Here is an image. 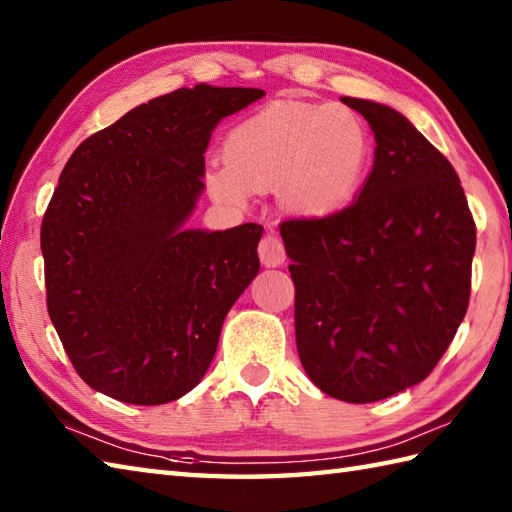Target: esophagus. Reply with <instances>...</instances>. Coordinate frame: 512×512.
<instances>
[{"mask_svg": "<svg viewBox=\"0 0 512 512\" xmlns=\"http://www.w3.org/2000/svg\"><path fill=\"white\" fill-rule=\"evenodd\" d=\"M257 253L259 259H262V264L268 268H277L286 262V248L277 235H264L262 242H259Z\"/></svg>", "mask_w": 512, "mask_h": 512, "instance_id": "obj_1", "label": "esophagus"}]
</instances>
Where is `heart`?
Segmentation results:
<instances>
[{
	"instance_id": "heart-1",
	"label": "heart",
	"mask_w": 512,
	"mask_h": 512,
	"mask_svg": "<svg viewBox=\"0 0 512 512\" xmlns=\"http://www.w3.org/2000/svg\"><path fill=\"white\" fill-rule=\"evenodd\" d=\"M226 160L206 169V187L224 204H246L253 191L277 187L288 211L336 213L361 189L369 134L361 116L330 103H273L231 129Z\"/></svg>"
}]
</instances>
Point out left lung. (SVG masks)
Segmentation results:
<instances>
[{
  "instance_id": "1",
  "label": "left lung",
  "mask_w": 512,
  "mask_h": 512,
  "mask_svg": "<svg viewBox=\"0 0 512 512\" xmlns=\"http://www.w3.org/2000/svg\"><path fill=\"white\" fill-rule=\"evenodd\" d=\"M374 132L356 200L279 226L301 365L323 394L376 402L422 383L469 308L475 222L451 162L394 107L341 99Z\"/></svg>"
}]
</instances>
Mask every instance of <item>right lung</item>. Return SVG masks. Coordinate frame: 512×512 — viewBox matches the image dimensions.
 Returning a JSON list of instances; mask_svg holds the SVG:
<instances>
[{"label": "right lung", "instance_id": "right-lung-1", "mask_svg": "<svg viewBox=\"0 0 512 512\" xmlns=\"http://www.w3.org/2000/svg\"><path fill=\"white\" fill-rule=\"evenodd\" d=\"M257 88L198 83L85 138L41 222L48 314L76 374L129 405H165L209 369L222 323L259 273L264 228H187L222 118Z\"/></svg>", "mask_w": 512, "mask_h": 512}]
</instances>
